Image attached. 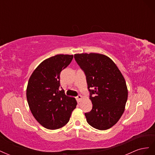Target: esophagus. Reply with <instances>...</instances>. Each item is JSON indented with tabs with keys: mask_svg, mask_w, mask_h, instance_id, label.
Here are the masks:
<instances>
[{
	"mask_svg": "<svg viewBox=\"0 0 155 155\" xmlns=\"http://www.w3.org/2000/svg\"><path fill=\"white\" fill-rule=\"evenodd\" d=\"M76 100H77L78 103H79V102H80V101H81V99H82V96H81V95H78V96H76Z\"/></svg>",
	"mask_w": 155,
	"mask_h": 155,
	"instance_id": "34e87169",
	"label": "esophagus"
}]
</instances>
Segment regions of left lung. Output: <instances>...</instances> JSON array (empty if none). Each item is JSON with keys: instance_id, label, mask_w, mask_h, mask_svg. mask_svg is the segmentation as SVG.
Instances as JSON below:
<instances>
[{"instance_id": "8db88e82", "label": "left lung", "mask_w": 155, "mask_h": 155, "mask_svg": "<svg viewBox=\"0 0 155 155\" xmlns=\"http://www.w3.org/2000/svg\"><path fill=\"white\" fill-rule=\"evenodd\" d=\"M86 76L92 109L85 116L88 124L107 130L118 122L125 110L128 91L125 79L107 56L96 53L74 55Z\"/></svg>"}]
</instances>
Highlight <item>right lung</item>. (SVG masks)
I'll return each mask as SVG.
<instances>
[{
    "instance_id": "obj_1",
    "label": "right lung",
    "mask_w": 155,
    "mask_h": 155,
    "mask_svg": "<svg viewBox=\"0 0 155 155\" xmlns=\"http://www.w3.org/2000/svg\"><path fill=\"white\" fill-rule=\"evenodd\" d=\"M72 59L73 55L63 54L46 59L29 79L26 97L30 109L35 120L48 129H58L66 125L76 107V99L59 89L61 72Z\"/></svg>"
}]
</instances>
